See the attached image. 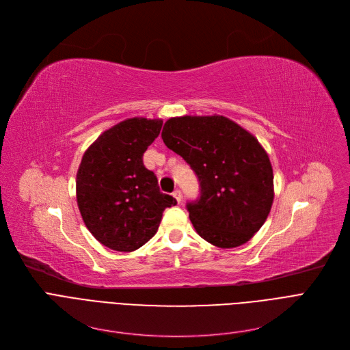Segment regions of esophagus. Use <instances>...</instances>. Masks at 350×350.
<instances>
[{
	"mask_svg": "<svg viewBox=\"0 0 350 350\" xmlns=\"http://www.w3.org/2000/svg\"><path fill=\"white\" fill-rule=\"evenodd\" d=\"M173 197L176 198L177 203H180V201H181V191L180 190H174L173 191Z\"/></svg>",
	"mask_w": 350,
	"mask_h": 350,
	"instance_id": "34e87169",
	"label": "esophagus"
}]
</instances>
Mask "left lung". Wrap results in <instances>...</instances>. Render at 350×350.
<instances>
[{
  "label": "left lung",
  "instance_id": "obj_1",
  "mask_svg": "<svg viewBox=\"0 0 350 350\" xmlns=\"http://www.w3.org/2000/svg\"><path fill=\"white\" fill-rule=\"evenodd\" d=\"M161 139L198 178L200 196L186 206L198 235L219 248L250 241L273 201L272 165L260 142L218 115L172 118Z\"/></svg>",
  "mask_w": 350,
  "mask_h": 350
}]
</instances>
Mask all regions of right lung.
<instances>
[{
	"label": "right lung",
	"instance_id": "1",
	"mask_svg": "<svg viewBox=\"0 0 350 350\" xmlns=\"http://www.w3.org/2000/svg\"><path fill=\"white\" fill-rule=\"evenodd\" d=\"M163 120L133 118L102 133L85 152L77 174L83 223L105 247L131 252L156 234L163 211L177 201L160 191L143 154Z\"/></svg>",
	"mask_w": 350,
	"mask_h": 350
}]
</instances>
